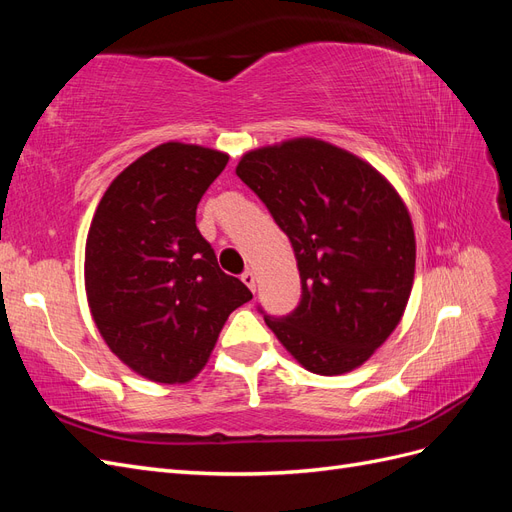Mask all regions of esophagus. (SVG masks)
Listing matches in <instances>:
<instances>
[{
    "label": "esophagus",
    "instance_id": "34e87169",
    "mask_svg": "<svg viewBox=\"0 0 512 512\" xmlns=\"http://www.w3.org/2000/svg\"><path fill=\"white\" fill-rule=\"evenodd\" d=\"M241 280H243V284L250 288L252 292H256V275H254V271H245L243 275H241Z\"/></svg>",
    "mask_w": 512,
    "mask_h": 512
}]
</instances>
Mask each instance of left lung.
Returning a JSON list of instances; mask_svg holds the SVG:
<instances>
[{
	"instance_id": "1",
	"label": "left lung",
	"mask_w": 512,
	"mask_h": 512,
	"mask_svg": "<svg viewBox=\"0 0 512 512\" xmlns=\"http://www.w3.org/2000/svg\"><path fill=\"white\" fill-rule=\"evenodd\" d=\"M237 175L294 250L301 301L267 327L307 371L361 367L406 312L416 241L393 185L354 153L318 138L247 151Z\"/></svg>"
}]
</instances>
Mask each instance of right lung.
Masks as SVG:
<instances>
[{"mask_svg": "<svg viewBox=\"0 0 512 512\" xmlns=\"http://www.w3.org/2000/svg\"><path fill=\"white\" fill-rule=\"evenodd\" d=\"M228 153L164 143L108 185L85 243V290L119 361L160 384H183L209 361L228 316L252 292L226 275L196 228V207Z\"/></svg>", "mask_w": 512, "mask_h": 512, "instance_id": "obj_1", "label": "right lung"}]
</instances>
